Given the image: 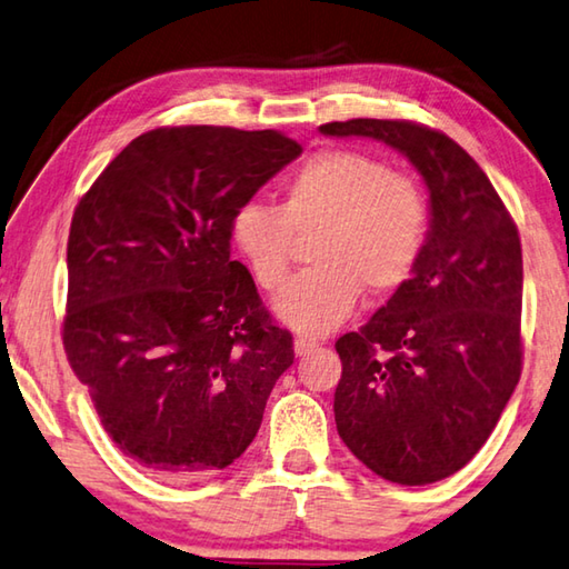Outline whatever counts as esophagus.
I'll return each instance as SVG.
<instances>
[{
    "label": "esophagus",
    "mask_w": 569,
    "mask_h": 569,
    "mask_svg": "<svg viewBox=\"0 0 569 569\" xmlns=\"http://www.w3.org/2000/svg\"><path fill=\"white\" fill-rule=\"evenodd\" d=\"M318 346V340L316 338H306V336H296V340H293V350H296V356H306V353H311V350Z\"/></svg>",
    "instance_id": "34e87169"
}]
</instances>
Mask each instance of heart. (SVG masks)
<instances>
[{
  "label": "heart",
  "mask_w": 569,
  "mask_h": 569,
  "mask_svg": "<svg viewBox=\"0 0 569 569\" xmlns=\"http://www.w3.org/2000/svg\"><path fill=\"white\" fill-rule=\"evenodd\" d=\"M430 211L416 179L370 153L330 149L283 181L281 203L246 201L231 216V243L263 291H278L291 268L293 233L318 231L316 268L296 276L273 301L293 330L323 336L353 313L360 288L400 291L420 263Z\"/></svg>",
  "instance_id": "heart-1"
}]
</instances>
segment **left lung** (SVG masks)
Listing matches in <instances>:
<instances>
[{"instance_id":"left-lung-1","label":"left lung","mask_w":569,"mask_h":569,"mask_svg":"<svg viewBox=\"0 0 569 569\" xmlns=\"http://www.w3.org/2000/svg\"><path fill=\"white\" fill-rule=\"evenodd\" d=\"M326 137L400 151L430 193L426 251L410 281L336 340V428L380 478L428 485L465 468L498 426L522 370L518 226L468 151L416 121L350 119Z\"/></svg>"}]
</instances>
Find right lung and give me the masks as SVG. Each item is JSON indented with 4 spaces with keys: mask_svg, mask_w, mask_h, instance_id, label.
Masks as SVG:
<instances>
[{
    "mask_svg": "<svg viewBox=\"0 0 569 569\" xmlns=\"http://www.w3.org/2000/svg\"><path fill=\"white\" fill-rule=\"evenodd\" d=\"M301 151L273 129H153L74 209L69 366L117 448L161 480L241 458L293 363L291 333L231 261V216Z\"/></svg>",
    "mask_w": 569,
    "mask_h": 569,
    "instance_id": "obj_1",
    "label": "right lung"
}]
</instances>
